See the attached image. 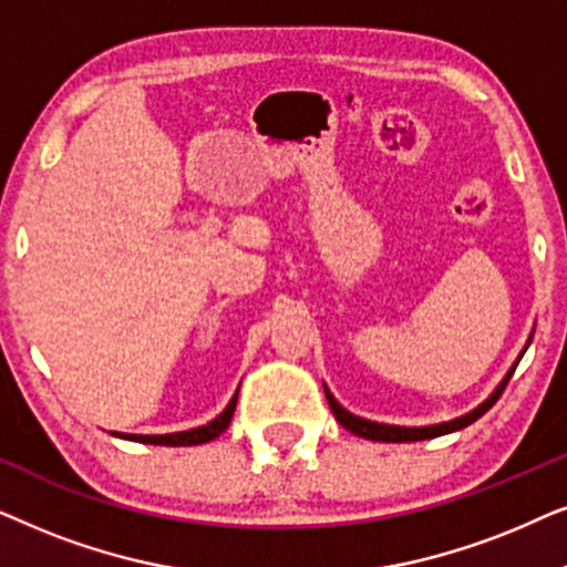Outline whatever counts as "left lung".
<instances>
[{"label": "left lung", "instance_id": "8db88e82", "mask_svg": "<svg viewBox=\"0 0 567 567\" xmlns=\"http://www.w3.org/2000/svg\"><path fill=\"white\" fill-rule=\"evenodd\" d=\"M532 340H526L524 351L518 353V359L514 367L508 369V374L501 379V384L495 386V390L487 394V400L480 402L477 408H472L470 413H464L460 417H454V421H444V423H433V425H390V423H377V421H367V417L361 415H353L351 410H346L340 402L332 398V392L328 390V384H324V398H328V405L332 410V415H336V421L343 425L346 431L355 433V436L361 439H369V441H386V444H402V441H425V439H436V436H444V433H452V431H462L467 429L470 423H475L480 415H485L487 410L495 405V400L501 398L503 390H506L508 379L514 377V371L518 367V361H522V355L526 353V348H529Z\"/></svg>", "mask_w": 567, "mask_h": 567}]
</instances>
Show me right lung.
Segmentation results:
<instances>
[{
    "mask_svg": "<svg viewBox=\"0 0 567 567\" xmlns=\"http://www.w3.org/2000/svg\"><path fill=\"white\" fill-rule=\"evenodd\" d=\"M237 394L229 400V405L221 410L219 415L214 417V421H208L206 425H198V429H190V431H177V433H154V436H142V433H118V431H111L113 436L118 439H128V441H138V444H154V446H198V444H206V441H214L216 436H221L224 431H227V425L231 423V415H235V408H237Z\"/></svg>",
    "mask_w": 567,
    "mask_h": 567,
    "instance_id": "1",
    "label": "right lung"
}]
</instances>
